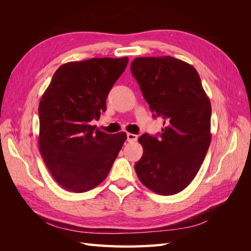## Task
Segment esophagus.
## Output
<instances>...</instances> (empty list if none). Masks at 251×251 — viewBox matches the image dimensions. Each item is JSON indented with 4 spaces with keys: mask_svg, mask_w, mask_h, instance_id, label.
I'll return each instance as SVG.
<instances>
[{
    "mask_svg": "<svg viewBox=\"0 0 251 251\" xmlns=\"http://www.w3.org/2000/svg\"><path fill=\"white\" fill-rule=\"evenodd\" d=\"M126 138H127V141H128V142H134V141L137 140L138 136H137V135H135V134L127 133V134H126Z\"/></svg>",
    "mask_w": 251,
    "mask_h": 251,
    "instance_id": "obj_1",
    "label": "esophagus"
}]
</instances>
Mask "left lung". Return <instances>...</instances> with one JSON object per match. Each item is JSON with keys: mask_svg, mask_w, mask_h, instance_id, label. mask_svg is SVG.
Here are the masks:
<instances>
[{"mask_svg": "<svg viewBox=\"0 0 251 251\" xmlns=\"http://www.w3.org/2000/svg\"><path fill=\"white\" fill-rule=\"evenodd\" d=\"M131 72L164 126L159 139L149 134L138 138L143 154L135 163L136 174L156 194H178L194 180L209 148V98L197 70L178 58L137 57Z\"/></svg>", "mask_w": 251, "mask_h": 251, "instance_id": "left-lung-1", "label": "left lung"}]
</instances>
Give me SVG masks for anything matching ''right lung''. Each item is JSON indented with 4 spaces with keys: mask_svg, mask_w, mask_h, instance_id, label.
Masks as SVG:
<instances>
[{
    "mask_svg": "<svg viewBox=\"0 0 251 251\" xmlns=\"http://www.w3.org/2000/svg\"><path fill=\"white\" fill-rule=\"evenodd\" d=\"M127 57L90 58L60 66L39 104V149L53 179L73 193L90 191L107 178L126 139L91 125L105 111L110 90Z\"/></svg>",
    "mask_w": 251,
    "mask_h": 251,
    "instance_id": "right-lung-1",
    "label": "right lung"
}]
</instances>
